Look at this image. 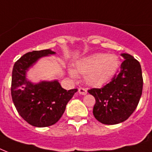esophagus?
Wrapping results in <instances>:
<instances>
[{"mask_svg": "<svg viewBox=\"0 0 152 152\" xmlns=\"http://www.w3.org/2000/svg\"><path fill=\"white\" fill-rule=\"evenodd\" d=\"M78 91H79V93L80 94V95H87V93H88L87 90H86L85 88H79Z\"/></svg>", "mask_w": 152, "mask_h": 152, "instance_id": "34e87169", "label": "esophagus"}]
</instances>
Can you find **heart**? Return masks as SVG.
I'll list each match as a JSON object with an SVG mask.
<instances>
[{"mask_svg": "<svg viewBox=\"0 0 152 152\" xmlns=\"http://www.w3.org/2000/svg\"><path fill=\"white\" fill-rule=\"evenodd\" d=\"M120 65L118 56L97 53L79 60L76 70L84 75L86 82L91 86H100L108 82L116 74ZM69 74L72 78L77 77L75 69L69 68Z\"/></svg>", "mask_w": 152, "mask_h": 152, "instance_id": "heart-1", "label": "heart"}]
</instances>
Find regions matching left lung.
I'll return each instance as SVG.
<instances>
[{
    "label": "left lung",
    "instance_id": "left-lung-1",
    "mask_svg": "<svg viewBox=\"0 0 152 152\" xmlns=\"http://www.w3.org/2000/svg\"><path fill=\"white\" fill-rule=\"evenodd\" d=\"M111 81L102 88L88 92L95 99L93 114L99 122L116 125L127 120L139 103L143 90V76L140 62L128 53Z\"/></svg>",
    "mask_w": 152,
    "mask_h": 152
}]
</instances>
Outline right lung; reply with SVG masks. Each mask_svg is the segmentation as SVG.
<instances>
[{"label":"right lung","mask_w":152,"mask_h":152,"mask_svg":"<svg viewBox=\"0 0 152 152\" xmlns=\"http://www.w3.org/2000/svg\"><path fill=\"white\" fill-rule=\"evenodd\" d=\"M54 53L50 50L27 53L13 66L11 87L13 103L19 114L35 127H47L57 122L67 103L77 91V89L62 88L57 80L33 83L27 80L30 67L39 58Z\"/></svg>","instance_id":"right-lung-1"}]
</instances>
